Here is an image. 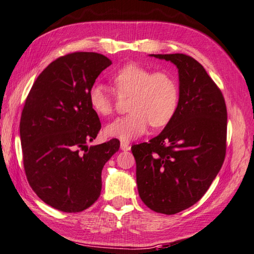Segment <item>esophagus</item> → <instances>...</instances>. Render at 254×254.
<instances>
[{
	"instance_id": "1",
	"label": "esophagus",
	"mask_w": 254,
	"mask_h": 254,
	"mask_svg": "<svg viewBox=\"0 0 254 254\" xmlns=\"http://www.w3.org/2000/svg\"><path fill=\"white\" fill-rule=\"evenodd\" d=\"M121 149L124 151H128V150H130V146H129V143H127V142H122Z\"/></svg>"
}]
</instances>
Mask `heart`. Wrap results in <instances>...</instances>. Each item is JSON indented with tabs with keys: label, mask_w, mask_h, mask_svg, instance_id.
<instances>
[{
	"label": "heart",
	"mask_w": 254,
	"mask_h": 254,
	"mask_svg": "<svg viewBox=\"0 0 254 254\" xmlns=\"http://www.w3.org/2000/svg\"><path fill=\"white\" fill-rule=\"evenodd\" d=\"M119 94L131 95L126 116L108 124L105 133L122 141H131L142 136L151 124L162 127L175 116L179 105V87L174 76L155 71L138 64H127L113 76ZM89 105L99 116H109L114 111L112 95L106 86L94 84L88 92Z\"/></svg>",
	"instance_id": "b5f03b06"
}]
</instances>
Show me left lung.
<instances>
[{
    "label": "left lung",
    "mask_w": 254,
    "mask_h": 254,
    "mask_svg": "<svg viewBox=\"0 0 254 254\" xmlns=\"http://www.w3.org/2000/svg\"><path fill=\"white\" fill-rule=\"evenodd\" d=\"M178 68L179 105L149 142L131 147L139 197L156 212L175 214L198 202L226 156L227 107L203 66L185 54H150Z\"/></svg>",
    "instance_id": "1"
}]
</instances>
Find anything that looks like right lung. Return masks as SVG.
Returning a JSON list of instances; mask_svg holds the SVG:
<instances>
[{
	"instance_id": "obj_1",
	"label": "right lung",
	"mask_w": 254,
	"mask_h": 254,
	"mask_svg": "<svg viewBox=\"0 0 254 254\" xmlns=\"http://www.w3.org/2000/svg\"><path fill=\"white\" fill-rule=\"evenodd\" d=\"M112 65L94 52L62 56L38 75L24 105L20 136L28 184L38 198L63 212L90 207L102 191V170L119 140L88 146L100 130L88 92Z\"/></svg>"
}]
</instances>
